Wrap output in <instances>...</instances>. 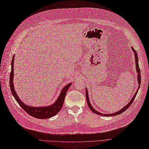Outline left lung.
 <instances>
[{"label": "left lung", "instance_id": "1", "mask_svg": "<svg viewBox=\"0 0 149 149\" xmlns=\"http://www.w3.org/2000/svg\"><path fill=\"white\" fill-rule=\"evenodd\" d=\"M132 49H133V52H134V56H135V61H136V70H137V80H138V83H139V87H138V89H137V91L136 92V93H135V95H134V96L133 97V98L131 99V100L130 101V102L127 104V105H126L125 107H124L123 109H122L120 110V111H118V112H115V113H112V114H102V113H100L99 112H97V111H96V110L95 109H93V107L91 106V104H90V100H89V97H88V91H87V89L86 90V101H87V104H88V107H90V109H91V111L93 112V113H96V114H97V115H104V116H107V117H109V116H113V115H119V114H120V113H123L124 111H125L126 109H127L130 106H131V104L133 103V102L134 101V99H135V97H136V95L137 94V92H138V90H139V86H140V85H141V70H140V69H139V64H138V56H137V53H136V51L135 50V49L133 48H132Z\"/></svg>", "mask_w": 149, "mask_h": 149}]
</instances>
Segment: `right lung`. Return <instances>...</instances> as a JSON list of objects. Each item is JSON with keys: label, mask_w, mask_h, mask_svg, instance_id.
Listing matches in <instances>:
<instances>
[{"label": "right lung", "mask_w": 149, "mask_h": 149, "mask_svg": "<svg viewBox=\"0 0 149 149\" xmlns=\"http://www.w3.org/2000/svg\"><path fill=\"white\" fill-rule=\"evenodd\" d=\"M13 63H14V56L12 61V64H11L12 70H11V72L10 75V90L16 101H17V102L21 107V108L24 109L27 113L31 115V116L35 117L36 118H39V119L48 118L52 117L54 116L56 114H57L60 111V110L61 109L63 106L66 93H67L68 89L69 88V87L72 85V84H69L64 88L61 93L59 96L58 97V100H56V101H55V102L51 106H47V107H30L28 106H26L24 103H23L21 101L20 99L18 97V95H16V93L14 89L13 84Z\"/></svg>", "instance_id": "1"}]
</instances>
